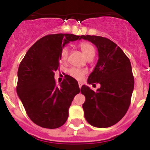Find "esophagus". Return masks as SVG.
<instances>
[{"label": "esophagus", "instance_id": "obj_1", "mask_svg": "<svg viewBox=\"0 0 150 150\" xmlns=\"http://www.w3.org/2000/svg\"><path fill=\"white\" fill-rule=\"evenodd\" d=\"M78 84H79V88H81V87H82V83H81V82H79Z\"/></svg>", "mask_w": 150, "mask_h": 150}]
</instances>
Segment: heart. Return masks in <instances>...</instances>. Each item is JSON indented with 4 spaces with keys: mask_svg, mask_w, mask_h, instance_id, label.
Listing matches in <instances>:
<instances>
[{
    "mask_svg": "<svg viewBox=\"0 0 150 150\" xmlns=\"http://www.w3.org/2000/svg\"><path fill=\"white\" fill-rule=\"evenodd\" d=\"M80 48L81 49V52H83V54L85 55V57L88 59H93L95 54H96V48L94 47L93 45H91V43L88 42H82L80 44ZM69 54V49L67 47H62L60 52V60L62 62H66L68 58ZM86 72L83 69L72 67L68 70V74L69 76H72L73 78L81 81L83 78V76L85 75Z\"/></svg>",
    "mask_w": 150,
    "mask_h": 150,
    "instance_id": "heart-1",
    "label": "heart"
}]
</instances>
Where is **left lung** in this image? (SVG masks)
Instances as JSON below:
<instances>
[{
  "label": "left lung",
  "instance_id": "obj_1",
  "mask_svg": "<svg viewBox=\"0 0 150 150\" xmlns=\"http://www.w3.org/2000/svg\"><path fill=\"white\" fill-rule=\"evenodd\" d=\"M98 48V60L88 78V83H99L95 92L83 85L82 105L86 120L94 127H111L122 119L131 104L134 76L129 59L112 40L99 36L81 35Z\"/></svg>",
  "mask_w": 150,
  "mask_h": 150
}]
</instances>
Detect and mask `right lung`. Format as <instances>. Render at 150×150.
Segmentation results:
<instances>
[{"mask_svg":"<svg viewBox=\"0 0 150 150\" xmlns=\"http://www.w3.org/2000/svg\"><path fill=\"white\" fill-rule=\"evenodd\" d=\"M80 36L48 34L28 50L19 64L16 91L28 117L40 127L54 129L67 120L69 108L80 92L77 81L69 75L57 85L54 78L62 48Z\"/></svg>","mask_w":150,"mask_h":150,"instance_id":"add662e5","label":"right lung"}]
</instances>
